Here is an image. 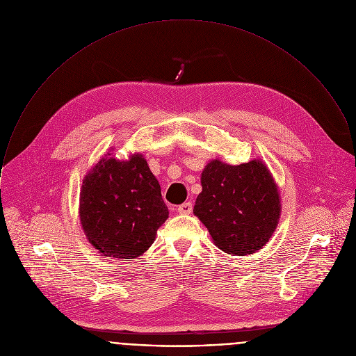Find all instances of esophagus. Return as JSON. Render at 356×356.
<instances>
[{
	"mask_svg": "<svg viewBox=\"0 0 356 356\" xmlns=\"http://www.w3.org/2000/svg\"><path fill=\"white\" fill-rule=\"evenodd\" d=\"M192 210H193V206H192L191 202H186V203H184V204H181L178 207V213L179 214H191Z\"/></svg>",
	"mask_w": 356,
	"mask_h": 356,
	"instance_id": "esophagus-1",
	"label": "esophagus"
}]
</instances>
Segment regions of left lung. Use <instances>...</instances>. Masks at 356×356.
<instances>
[{
    "label": "left lung",
    "mask_w": 356,
    "mask_h": 356,
    "mask_svg": "<svg viewBox=\"0 0 356 356\" xmlns=\"http://www.w3.org/2000/svg\"><path fill=\"white\" fill-rule=\"evenodd\" d=\"M202 186L193 211L222 251L252 254L273 235L279 192L262 161L231 165L213 160L202 172Z\"/></svg>",
    "instance_id": "8db88e82"
}]
</instances>
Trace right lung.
Wrapping results in <instances>:
<instances>
[{
	"label": "right lung",
	"instance_id": "add662e5",
	"mask_svg": "<svg viewBox=\"0 0 356 356\" xmlns=\"http://www.w3.org/2000/svg\"><path fill=\"white\" fill-rule=\"evenodd\" d=\"M167 218L159 181L142 154L127 161L102 159L83 181L81 225L105 257H139Z\"/></svg>",
	"mask_w": 356,
	"mask_h": 356
}]
</instances>
